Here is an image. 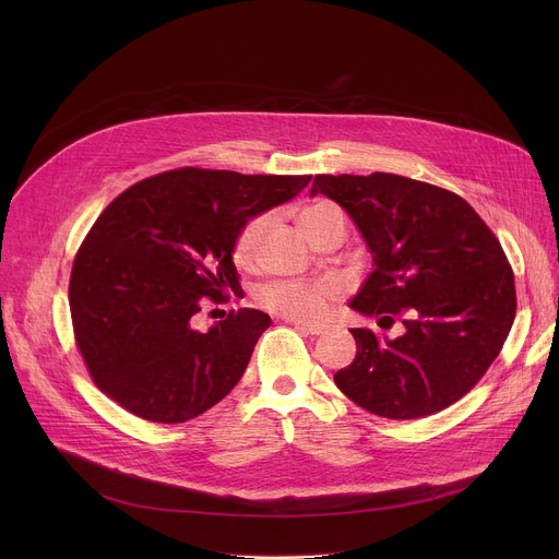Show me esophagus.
Masks as SVG:
<instances>
[{
	"label": "esophagus",
	"mask_w": 559,
	"mask_h": 559,
	"mask_svg": "<svg viewBox=\"0 0 559 559\" xmlns=\"http://www.w3.org/2000/svg\"><path fill=\"white\" fill-rule=\"evenodd\" d=\"M289 323H294L298 330L311 334V336H321L325 334V330H330L328 323H309V321H294V318H289Z\"/></svg>",
	"instance_id": "1"
}]
</instances>
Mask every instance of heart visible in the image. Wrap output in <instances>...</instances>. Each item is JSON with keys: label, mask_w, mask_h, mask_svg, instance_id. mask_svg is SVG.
<instances>
[{"label": "heart", "mask_w": 559, "mask_h": 559, "mask_svg": "<svg viewBox=\"0 0 559 559\" xmlns=\"http://www.w3.org/2000/svg\"><path fill=\"white\" fill-rule=\"evenodd\" d=\"M334 216H343L332 203H313L298 212V225L311 241V236ZM267 229V216L252 218L234 243V259L241 265H250L257 259L263 234ZM338 287L334 283H302V281H278L270 283L261 292V302L270 311H276L294 321H309V318L323 316L328 302L336 296Z\"/></svg>", "instance_id": "1"}]
</instances>
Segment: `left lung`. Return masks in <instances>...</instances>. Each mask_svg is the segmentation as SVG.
<instances>
[{
	"label": "left lung",
	"mask_w": 559,
	"mask_h": 559,
	"mask_svg": "<svg viewBox=\"0 0 559 559\" xmlns=\"http://www.w3.org/2000/svg\"><path fill=\"white\" fill-rule=\"evenodd\" d=\"M336 201L371 252L349 307L403 334L352 330L356 358L336 386L391 420L453 405L498 358L515 318V283L502 246L457 194L401 175H318L309 190Z\"/></svg>",
	"instance_id": "left-lung-1"
}]
</instances>
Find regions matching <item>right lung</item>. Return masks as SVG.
<instances>
[{
	"instance_id": "add662e5",
	"label": "right lung",
	"mask_w": 559,
	"mask_h": 559,
	"mask_svg": "<svg viewBox=\"0 0 559 559\" xmlns=\"http://www.w3.org/2000/svg\"><path fill=\"white\" fill-rule=\"evenodd\" d=\"M309 181L181 168L119 194L79 248L68 289L95 384L130 414L164 425L223 401L272 318L246 307L201 332L194 316L205 298L238 287L231 254L241 229Z\"/></svg>"
}]
</instances>
